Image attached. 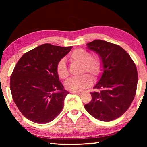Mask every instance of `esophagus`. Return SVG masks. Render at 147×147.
<instances>
[{
	"mask_svg": "<svg viewBox=\"0 0 147 147\" xmlns=\"http://www.w3.org/2000/svg\"><path fill=\"white\" fill-rule=\"evenodd\" d=\"M72 93H73V94H78V95H79V96H81L82 94V93H79V92H72Z\"/></svg>",
	"mask_w": 147,
	"mask_h": 147,
	"instance_id": "esophagus-1",
	"label": "esophagus"
}]
</instances>
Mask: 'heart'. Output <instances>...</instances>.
Listing matches in <instances>:
<instances>
[{"label":"heart","instance_id":"heart-1","mask_svg":"<svg viewBox=\"0 0 147 147\" xmlns=\"http://www.w3.org/2000/svg\"><path fill=\"white\" fill-rule=\"evenodd\" d=\"M72 63L81 65L80 74L78 78L69 79L65 82L67 90L71 92H81L91 86L92 78L97 79L102 74L104 65L101 58L98 55L91 56L88 51L84 49H76L69 55ZM56 73L61 79H65L69 76V71L63 60L58 62L56 67ZM85 74L84 75V74Z\"/></svg>","mask_w":147,"mask_h":147}]
</instances>
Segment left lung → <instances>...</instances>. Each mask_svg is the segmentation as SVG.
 <instances>
[{
    "label": "left lung",
    "mask_w": 147,
    "mask_h": 147,
    "mask_svg": "<svg viewBox=\"0 0 147 147\" xmlns=\"http://www.w3.org/2000/svg\"><path fill=\"white\" fill-rule=\"evenodd\" d=\"M103 62L98 82L91 93L92 99L84 105L86 111L98 120L111 121L126 112L135 97L138 71L130 56L118 45L96 39L87 44Z\"/></svg>",
    "instance_id": "8db88e82"
}]
</instances>
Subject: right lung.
Wrapping results in <instances>:
<instances>
[{
    "mask_svg": "<svg viewBox=\"0 0 147 147\" xmlns=\"http://www.w3.org/2000/svg\"><path fill=\"white\" fill-rule=\"evenodd\" d=\"M71 49L41 45L24 54L15 66L9 84L12 98L28 120L45 124L61 113L69 92L59 81L56 67Z\"/></svg>",
    "mask_w": 147,
    "mask_h": 147,
    "instance_id": "obj_1",
    "label": "right lung"
}]
</instances>
